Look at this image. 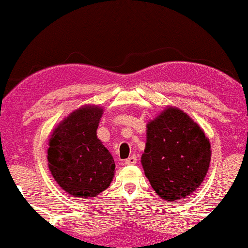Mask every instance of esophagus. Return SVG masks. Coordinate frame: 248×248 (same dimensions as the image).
<instances>
[{
    "instance_id": "1",
    "label": "esophagus",
    "mask_w": 248,
    "mask_h": 248,
    "mask_svg": "<svg viewBox=\"0 0 248 248\" xmlns=\"http://www.w3.org/2000/svg\"><path fill=\"white\" fill-rule=\"evenodd\" d=\"M134 164H137L136 156H131V157H128L127 159H125V165H134Z\"/></svg>"
}]
</instances>
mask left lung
I'll return each instance as SVG.
<instances>
[{
    "mask_svg": "<svg viewBox=\"0 0 248 248\" xmlns=\"http://www.w3.org/2000/svg\"><path fill=\"white\" fill-rule=\"evenodd\" d=\"M211 154L210 140L199 125L180 109L167 107L147 124L141 164L157 195L174 202L202 185Z\"/></svg>",
    "mask_w": 248,
    "mask_h": 248,
    "instance_id": "8db88e82",
    "label": "left lung"
}]
</instances>
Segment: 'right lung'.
Masks as SVG:
<instances>
[{
    "mask_svg": "<svg viewBox=\"0 0 248 248\" xmlns=\"http://www.w3.org/2000/svg\"><path fill=\"white\" fill-rule=\"evenodd\" d=\"M102 112L99 106H83L51 134L49 170L58 185L74 197H96L114 178V158L96 137Z\"/></svg>",
    "mask_w": 248,
    "mask_h": 248,
    "instance_id": "obj_1",
    "label": "right lung"
}]
</instances>
